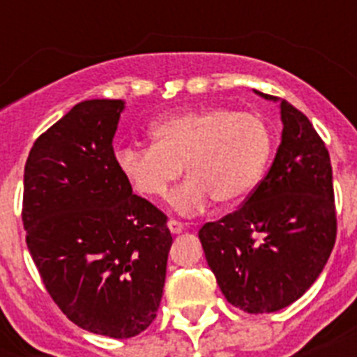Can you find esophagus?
I'll list each match as a JSON object with an SVG mask.
<instances>
[{
	"mask_svg": "<svg viewBox=\"0 0 357 357\" xmlns=\"http://www.w3.org/2000/svg\"><path fill=\"white\" fill-rule=\"evenodd\" d=\"M167 226H168V229H170V231H172V234H176V235L181 234V231L185 229V224L179 222V220H174V218H172V220H168Z\"/></svg>",
	"mask_w": 357,
	"mask_h": 357,
	"instance_id": "34e87169",
	"label": "esophagus"
}]
</instances>
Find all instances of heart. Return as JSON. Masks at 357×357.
Instances as JSON below:
<instances>
[{"mask_svg":"<svg viewBox=\"0 0 357 357\" xmlns=\"http://www.w3.org/2000/svg\"><path fill=\"white\" fill-rule=\"evenodd\" d=\"M151 146L123 144L114 165L126 183L142 198H165L179 178H189L170 196L181 215H195L215 198L229 206L255 189L274 148L271 126L259 114L224 105L167 114L148 128Z\"/></svg>","mask_w":357,"mask_h":357,"instance_id":"1","label":"heart"}]
</instances>
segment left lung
Instances as JSON below:
<instances>
[{
  "label": "left lung",
  "mask_w": 357,
  "mask_h": 357,
  "mask_svg": "<svg viewBox=\"0 0 357 357\" xmlns=\"http://www.w3.org/2000/svg\"><path fill=\"white\" fill-rule=\"evenodd\" d=\"M280 109L282 142L266 176L237 211L198 231L226 300L254 315L298 300L322 272L337 235L326 146L304 113L285 100Z\"/></svg>",
  "instance_id": "obj_1"
}]
</instances>
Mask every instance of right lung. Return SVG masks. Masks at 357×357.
Returning a JSON list of instances; mask_svg holds the SVG:
<instances>
[{"label": "right lung", "instance_id": "right-lung-1", "mask_svg": "<svg viewBox=\"0 0 357 357\" xmlns=\"http://www.w3.org/2000/svg\"><path fill=\"white\" fill-rule=\"evenodd\" d=\"M122 100H86L42 133L24 170L22 220L44 287L86 332L128 339L157 317L172 235L114 165Z\"/></svg>", "mask_w": 357, "mask_h": 357}]
</instances>
